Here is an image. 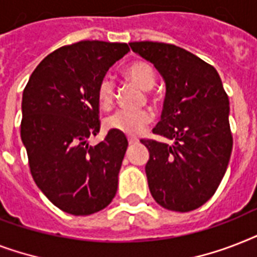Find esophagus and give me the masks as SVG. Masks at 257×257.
Listing matches in <instances>:
<instances>
[{"label": "esophagus", "mask_w": 257, "mask_h": 257, "mask_svg": "<svg viewBox=\"0 0 257 257\" xmlns=\"http://www.w3.org/2000/svg\"><path fill=\"white\" fill-rule=\"evenodd\" d=\"M128 143L129 145H135L139 143V140H137V139H133V137H128Z\"/></svg>", "instance_id": "34e87169"}]
</instances>
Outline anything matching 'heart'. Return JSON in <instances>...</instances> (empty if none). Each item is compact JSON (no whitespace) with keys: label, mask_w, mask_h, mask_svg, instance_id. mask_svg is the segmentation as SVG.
Segmentation results:
<instances>
[{"label":"heart","mask_w":257,"mask_h":257,"mask_svg":"<svg viewBox=\"0 0 257 257\" xmlns=\"http://www.w3.org/2000/svg\"><path fill=\"white\" fill-rule=\"evenodd\" d=\"M125 77L140 86L144 90L153 88L156 82V73L152 65L147 61H135L129 64L124 70ZM116 96V85L112 77L105 76L100 80L97 86V102L100 108L109 109L112 106ZM153 114L149 109H139V110H125L120 109L112 113L105 120L106 128L110 131L124 133L128 136H137L144 131L152 121Z\"/></svg>","instance_id":"b5f03b06"}]
</instances>
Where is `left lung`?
<instances>
[{"label":"left lung","instance_id":"8db88e82","mask_svg":"<svg viewBox=\"0 0 257 257\" xmlns=\"http://www.w3.org/2000/svg\"><path fill=\"white\" fill-rule=\"evenodd\" d=\"M165 80L164 108L155 135L164 144L141 140L149 191L169 211L189 212L205 204L221 183L232 153L229 100L217 70L191 52L164 42L129 44Z\"/></svg>","mask_w":257,"mask_h":257}]
</instances>
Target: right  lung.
<instances>
[{"label": "right lung", "instance_id": "1", "mask_svg": "<svg viewBox=\"0 0 257 257\" xmlns=\"http://www.w3.org/2000/svg\"><path fill=\"white\" fill-rule=\"evenodd\" d=\"M129 52L120 42L80 41L48 54L22 93L21 140L30 173L61 211L86 216L108 207L117 192L126 137L109 131L101 143L98 82Z\"/></svg>", "mask_w": 257, "mask_h": 257}]
</instances>
